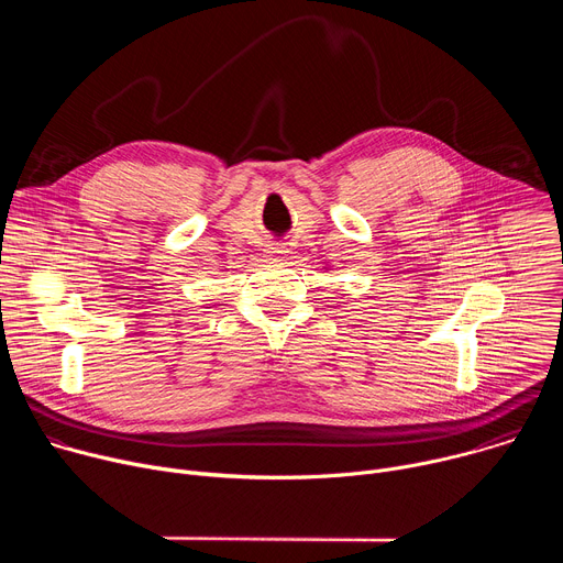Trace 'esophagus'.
I'll list each match as a JSON object with an SVG mask.
<instances>
[{"label": "esophagus", "mask_w": 563, "mask_h": 563, "mask_svg": "<svg viewBox=\"0 0 563 563\" xmlns=\"http://www.w3.org/2000/svg\"><path fill=\"white\" fill-rule=\"evenodd\" d=\"M285 254H287L285 245H280V243L267 245V256H269V258H285Z\"/></svg>", "instance_id": "1"}]
</instances>
